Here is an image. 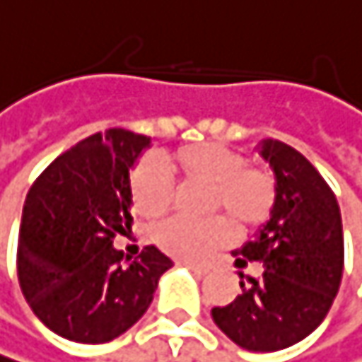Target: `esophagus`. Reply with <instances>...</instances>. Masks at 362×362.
<instances>
[{
  "label": "esophagus",
  "instance_id": "esophagus-1",
  "mask_svg": "<svg viewBox=\"0 0 362 362\" xmlns=\"http://www.w3.org/2000/svg\"><path fill=\"white\" fill-rule=\"evenodd\" d=\"M180 266H187L189 270H193L195 274H208L210 272V266H206V264H195V262H187V259H182V262H177Z\"/></svg>",
  "mask_w": 362,
  "mask_h": 362
}]
</instances>
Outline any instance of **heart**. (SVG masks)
<instances>
[{
  "label": "heart",
  "mask_w": 362,
  "mask_h": 362,
  "mask_svg": "<svg viewBox=\"0 0 362 362\" xmlns=\"http://www.w3.org/2000/svg\"><path fill=\"white\" fill-rule=\"evenodd\" d=\"M167 169L185 185H208L206 212H223L238 229L264 225L276 204V180L264 167L247 163L245 154L221 144H187L167 154ZM163 165L141 158L131 173L133 210L158 221L173 202V182ZM226 218V219H227ZM224 216L206 221L175 218L165 223L156 243L180 259H199L231 238V223Z\"/></svg>",
  "instance_id": "obj_1"
}]
</instances>
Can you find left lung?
Listing matches in <instances>:
<instances>
[{"instance_id": "8db88e82", "label": "left lung", "mask_w": 362, "mask_h": 362, "mask_svg": "<svg viewBox=\"0 0 362 362\" xmlns=\"http://www.w3.org/2000/svg\"><path fill=\"white\" fill-rule=\"evenodd\" d=\"M262 156L276 177V204L255 240L234 251L236 266H264L240 281L214 324L251 352H276L311 334L326 317L344 274V229L334 193L320 171L292 146L264 141ZM243 276V274H240Z\"/></svg>"}]
</instances>
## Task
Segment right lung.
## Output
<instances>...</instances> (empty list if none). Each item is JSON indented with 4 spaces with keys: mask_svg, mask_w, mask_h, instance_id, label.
Segmentation results:
<instances>
[{
    "mask_svg": "<svg viewBox=\"0 0 362 362\" xmlns=\"http://www.w3.org/2000/svg\"><path fill=\"white\" fill-rule=\"evenodd\" d=\"M146 135L96 133L59 154L23 206L16 270L36 317L76 344H107L150 307L173 262L156 247L131 259L113 247L131 229V169Z\"/></svg>",
    "mask_w": 362,
    "mask_h": 362,
    "instance_id": "add662e5",
    "label": "right lung"
}]
</instances>
